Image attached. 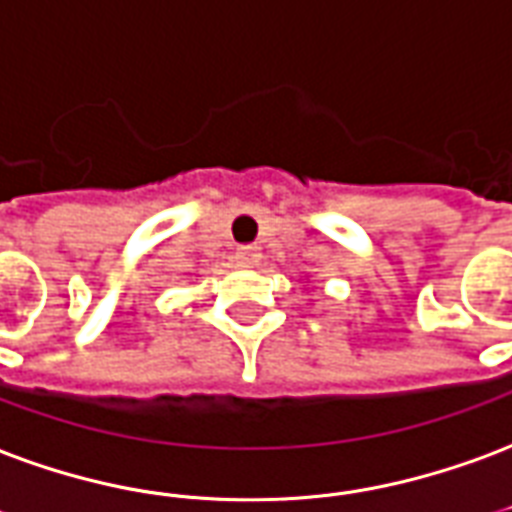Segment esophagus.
Wrapping results in <instances>:
<instances>
[{"label": "esophagus", "instance_id": "esophagus-1", "mask_svg": "<svg viewBox=\"0 0 512 512\" xmlns=\"http://www.w3.org/2000/svg\"><path fill=\"white\" fill-rule=\"evenodd\" d=\"M237 259H240L242 264H256V261H259V248H256V245H240V248H237Z\"/></svg>", "mask_w": 512, "mask_h": 512}]
</instances>
